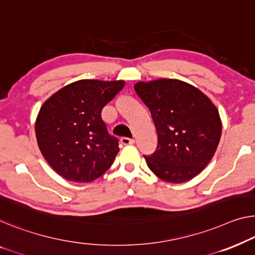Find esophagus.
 Returning a JSON list of instances; mask_svg holds the SVG:
<instances>
[{
  "instance_id": "esophagus-1",
  "label": "esophagus",
  "mask_w": 255,
  "mask_h": 255,
  "mask_svg": "<svg viewBox=\"0 0 255 255\" xmlns=\"http://www.w3.org/2000/svg\"><path fill=\"white\" fill-rule=\"evenodd\" d=\"M120 142H121V144H124V145H129V144L134 143L135 140L132 138H129V137H121Z\"/></svg>"
}]
</instances>
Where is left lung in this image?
<instances>
[{
    "instance_id": "left-lung-1",
    "label": "left lung",
    "mask_w": 255,
    "mask_h": 255,
    "mask_svg": "<svg viewBox=\"0 0 255 255\" xmlns=\"http://www.w3.org/2000/svg\"><path fill=\"white\" fill-rule=\"evenodd\" d=\"M134 88L149 108L158 134L157 149L144 155L149 168L169 183L198 175L221 137V120L210 98L176 79L137 82Z\"/></svg>"
}]
</instances>
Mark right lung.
Segmentation results:
<instances>
[{
    "mask_svg": "<svg viewBox=\"0 0 255 255\" xmlns=\"http://www.w3.org/2000/svg\"><path fill=\"white\" fill-rule=\"evenodd\" d=\"M125 82L80 80L64 87L41 108L37 144L57 174L72 182H91L108 170L119 152L102 110Z\"/></svg>",
    "mask_w": 255,
    "mask_h": 255,
    "instance_id": "add662e5",
    "label": "right lung"
}]
</instances>
